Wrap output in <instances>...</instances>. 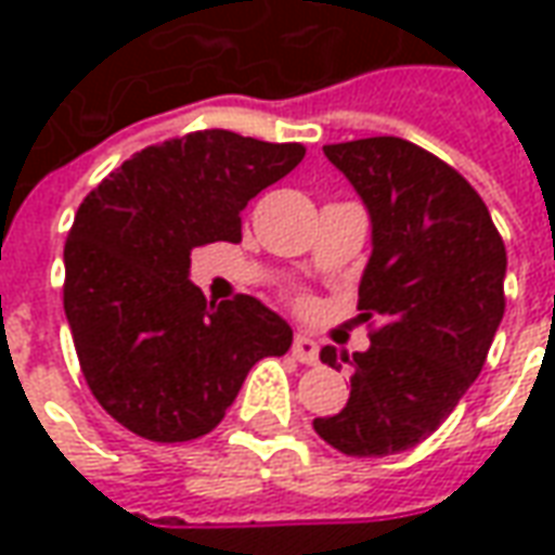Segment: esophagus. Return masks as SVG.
Returning a JSON list of instances; mask_svg holds the SVG:
<instances>
[{"instance_id": "esophagus-1", "label": "esophagus", "mask_w": 555, "mask_h": 555, "mask_svg": "<svg viewBox=\"0 0 555 555\" xmlns=\"http://www.w3.org/2000/svg\"><path fill=\"white\" fill-rule=\"evenodd\" d=\"M294 357L300 362H306V365H314L318 362V357H321V345L314 341L312 336H306V333H300V336L294 338Z\"/></svg>"}]
</instances>
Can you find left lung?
<instances>
[{
  "mask_svg": "<svg viewBox=\"0 0 555 555\" xmlns=\"http://www.w3.org/2000/svg\"><path fill=\"white\" fill-rule=\"evenodd\" d=\"M372 219L360 318H380L348 362L350 398L314 418L318 437L350 457L408 452L430 437L488 360L505 312V243L481 195L425 147L398 137L324 145Z\"/></svg>",
  "mask_w": 555,
  "mask_h": 555,
  "instance_id": "left-lung-1",
  "label": "left lung"
}]
</instances>
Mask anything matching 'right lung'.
Returning <instances> with one entry per match:
<instances>
[{"label":"right lung","instance_id":"add662e5","mask_svg":"<svg viewBox=\"0 0 555 555\" xmlns=\"http://www.w3.org/2000/svg\"><path fill=\"white\" fill-rule=\"evenodd\" d=\"M306 147L231 130L151 145L79 205L65 243V314L86 384L127 430L195 440L234 404L246 374L291 348V326L255 297L214 306L190 253L241 241V210Z\"/></svg>","mask_w":555,"mask_h":555}]
</instances>
